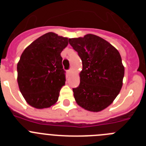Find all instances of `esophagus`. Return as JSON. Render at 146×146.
<instances>
[{"mask_svg": "<svg viewBox=\"0 0 146 146\" xmlns=\"http://www.w3.org/2000/svg\"><path fill=\"white\" fill-rule=\"evenodd\" d=\"M72 69H69V70H68L67 71V74H68V75H71V74H72Z\"/></svg>", "mask_w": 146, "mask_h": 146, "instance_id": "esophagus-1", "label": "esophagus"}]
</instances>
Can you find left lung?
Wrapping results in <instances>:
<instances>
[{
  "label": "left lung",
  "instance_id": "obj_1",
  "mask_svg": "<svg viewBox=\"0 0 146 146\" xmlns=\"http://www.w3.org/2000/svg\"><path fill=\"white\" fill-rule=\"evenodd\" d=\"M82 60L79 86L73 88L78 105L91 112L108 108L123 85L124 66L121 55L106 40L94 34L69 38Z\"/></svg>",
  "mask_w": 146,
  "mask_h": 146
}]
</instances>
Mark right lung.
<instances>
[{
	"instance_id": "add662e5",
	"label": "right lung",
	"mask_w": 146,
	"mask_h": 146,
	"mask_svg": "<svg viewBox=\"0 0 146 146\" xmlns=\"http://www.w3.org/2000/svg\"><path fill=\"white\" fill-rule=\"evenodd\" d=\"M68 43V38L50 32L35 40L22 53L17 64V82L31 106L43 109L58 101L66 81L60 53Z\"/></svg>"
}]
</instances>
